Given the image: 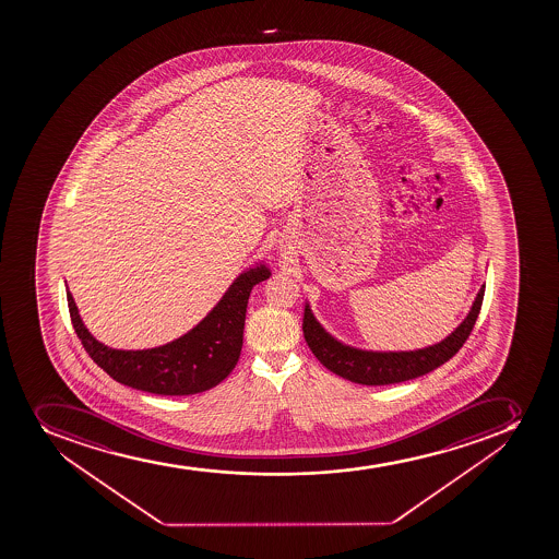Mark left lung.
I'll return each mask as SVG.
<instances>
[{
    "mask_svg": "<svg viewBox=\"0 0 559 559\" xmlns=\"http://www.w3.org/2000/svg\"><path fill=\"white\" fill-rule=\"evenodd\" d=\"M483 297L485 284L477 292L468 316L464 317L463 322L448 337L425 348L408 352H373L341 343L317 321L308 302L305 306L302 332L311 352L328 370L357 384L384 386L426 376L452 359L466 343L472 328L476 324L477 316L481 311Z\"/></svg>",
    "mask_w": 559,
    "mask_h": 559,
    "instance_id": "obj_1",
    "label": "left lung"
}]
</instances>
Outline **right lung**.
<instances>
[{
  "mask_svg": "<svg viewBox=\"0 0 559 559\" xmlns=\"http://www.w3.org/2000/svg\"><path fill=\"white\" fill-rule=\"evenodd\" d=\"M270 275L264 262L242 271L193 330L156 348H109L83 324L69 289L67 302L83 348L115 381L158 395H193L216 386L237 366L249 294Z\"/></svg>",
  "mask_w": 559,
  "mask_h": 559,
  "instance_id": "add662e5",
  "label": "right lung"
}]
</instances>
